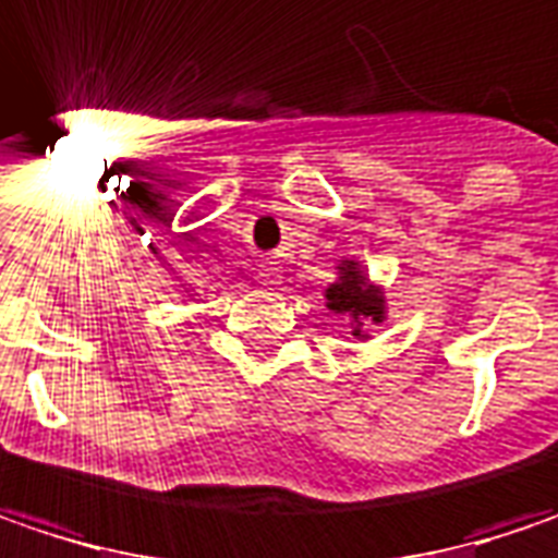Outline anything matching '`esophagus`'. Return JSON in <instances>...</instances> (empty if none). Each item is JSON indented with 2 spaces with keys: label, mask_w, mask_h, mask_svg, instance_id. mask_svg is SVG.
I'll return each mask as SVG.
<instances>
[{
  "label": "esophagus",
  "mask_w": 558,
  "mask_h": 558,
  "mask_svg": "<svg viewBox=\"0 0 558 558\" xmlns=\"http://www.w3.org/2000/svg\"><path fill=\"white\" fill-rule=\"evenodd\" d=\"M264 276H266V279H269V282H272V279H276V266H266Z\"/></svg>",
  "instance_id": "esophagus-1"
}]
</instances>
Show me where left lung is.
I'll return each instance as SVG.
<instances>
[{
  "mask_svg": "<svg viewBox=\"0 0 558 558\" xmlns=\"http://www.w3.org/2000/svg\"><path fill=\"white\" fill-rule=\"evenodd\" d=\"M326 307L336 317H349L354 339H371L367 326H379L389 317L386 292L367 276L364 264L357 257H342L336 264V279L326 286Z\"/></svg>",
  "mask_w": 558,
  "mask_h": 558,
  "instance_id": "left-lung-1",
  "label": "left lung"
}]
</instances>
